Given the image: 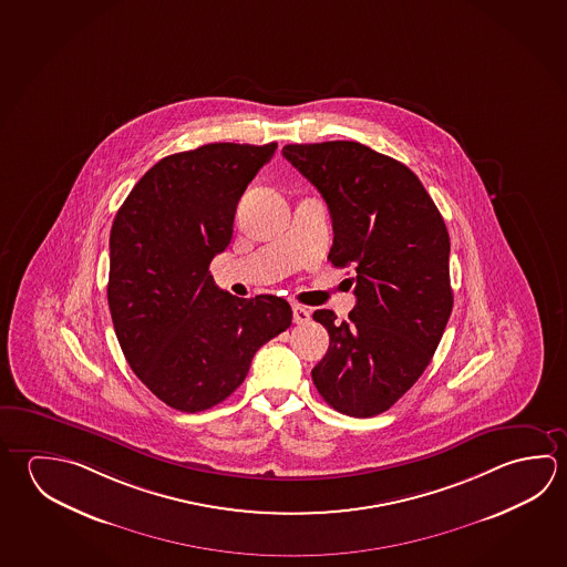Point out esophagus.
Masks as SVG:
<instances>
[{
	"label": "esophagus",
	"mask_w": 567,
	"mask_h": 567,
	"mask_svg": "<svg viewBox=\"0 0 567 567\" xmlns=\"http://www.w3.org/2000/svg\"><path fill=\"white\" fill-rule=\"evenodd\" d=\"M292 320H295L297 324H308V320H310V312H308V308L295 305V307H292Z\"/></svg>",
	"instance_id": "obj_1"
}]
</instances>
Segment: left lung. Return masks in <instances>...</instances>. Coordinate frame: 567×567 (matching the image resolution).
Wrapping results in <instances>:
<instances>
[{
  "mask_svg": "<svg viewBox=\"0 0 567 567\" xmlns=\"http://www.w3.org/2000/svg\"><path fill=\"white\" fill-rule=\"evenodd\" d=\"M282 155L327 200L328 260L357 275L348 320L312 315L330 337L312 382L338 412L377 416L414 386L444 334L454 305L446 225L406 165L362 143L285 145Z\"/></svg>",
  "mask_w": 567,
  "mask_h": 567,
  "instance_id": "1",
  "label": "left lung"
}]
</instances>
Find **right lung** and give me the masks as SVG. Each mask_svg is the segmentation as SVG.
<instances>
[{
	"label": "right lung",
	"instance_id": "add662e5",
	"mask_svg": "<svg viewBox=\"0 0 567 567\" xmlns=\"http://www.w3.org/2000/svg\"><path fill=\"white\" fill-rule=\"evenodd\" d=\"M277 151L209 143L153 165L115 215L111 318L131 370L181 412L229 398L255 352L290 327L285 298L233 297L210 277L229 247L243 193Z\"/></svg>",
	"mask_w": 567,
	"mask_h": 567
}]
</instances>
